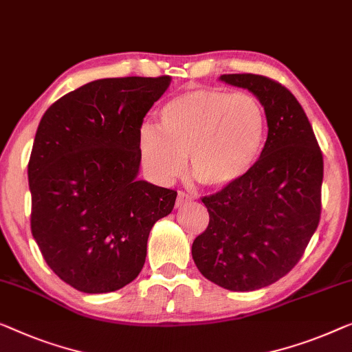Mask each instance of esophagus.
<instances>
[{
	"mask_svg": "<svg viewBox=\"0 0 352 352\" xmlns=\"http://www.w3.org/2000/svg\"><path fill=\"white\" fill-rule=\"evenodd\" d=\"M188 203H192V198L187 195L186 192H179L177 193V198H176V208H182L188 205Z\"/></svg>",
	"mask_w": 352,
	"mask_h": 352,
	"instance_id": "1",
	"label": "esophagus"
}]
</instances>
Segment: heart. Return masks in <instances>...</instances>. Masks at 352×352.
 I'll return each mask as SVG.
<instances>
[{"label":"heart","mask_w":352,"mask_h":352,"mask_svg":"<svg viewBox=\"0 0 352 352\" xmlns=\"http://www.w3.org/2000/svg\"><path fill=\"white\" fill-rule=\"evenodd\" d=\"M159 120L160 129L142 126L138 149L142 165L160 182L179 176L188 157L190 175L201 186H236L258 164L268 136L267 113L256 96L219 89L173 96Z\"/></svg>","instance_id":"1"}]
</instances>
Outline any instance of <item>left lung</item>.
I'll list each match as a JSON object with an SVG mask.
<instances>
[{
    "label": "left lung",
    "mask_w": 352,
    "mask_h": 352,
    "mask_svg": "<svg viewBox=\"0 0 352 352\" xmlns=\"http://www.w3.org/2000/svg\"><path fill=\"white\" fill-rule=\"evenodd\" d=\"M261 101L268 136L256 168L236 186L201 198L210 223L192 244L206 279L235 292L276 283L303 256L320 217L324 162L297 98L258 74H222Z\"/></svg>",
    "instance_id": "8db88e82"
}]
</instances>
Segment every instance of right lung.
Instances as JSON below:
<instances>
[{"label": "right lung", "mask_w": 352, "mask_h": 352, "mask_svg": "<svg viewBox=\"0 0 352 352\" xmlns=\"http://www.w3.org/2000/svg\"><path fill=\"white\" fill-rule=\"evenodd\" d=\"M170 76L109 78L45 111L28 164L32 233L44 261L85 294L119 290L144 267L147 238L175 190L138 179L142 120Z\"/></svg>", "instance_id": "right-lung-1"}]
</instances>
